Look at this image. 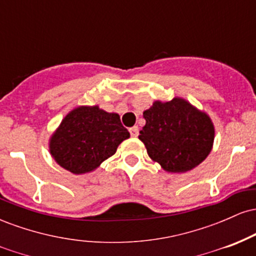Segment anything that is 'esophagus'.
Returning a JSON list of instances; mask_svg holds the SVG:
<instances>
[{
  "instance_id": "34e87169",
  "label": "esophagus",
  "mask_w": 256,
  "mask_h": 256,
  "mask_svg": "<svg viewBox=\"0 0 256 256\" xmlns=\"http://www.w3.org/2000/svg\"><path fill=\"white\" fill-rule=\"evenodd\" d=\"M128 131H130V134L132 137H137L138 136V132H140V130H138L137 126H134V128H128Z\"/></svg>"
}]
</instances>
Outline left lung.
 Listing matches in <instances>:
<instances>
[{"mask_svg": "<svg viewBox=\"0 0 256 256\" xmlns=\"http://www.w3.org/2000/svg\"><path fill=\"white\" fill-rule=\"evenodd\" d=\"M143 118L146 125L138 138L144 143L152 160L160 164L165 171H190L212 150V120L183 98L155 101L143 112Z\"/></svg>", "mask_w": 256, "mask_h": 256, "instance_id": "obj_1", "label": "left lung"}]
</instances>
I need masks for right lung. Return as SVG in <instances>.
<instances>
[{"label": "right lung", "mask_w": 256, "mask_h": 256, "mask_svg": "<svg viewBox=\"0 0 256 256\" xmlns=\"http://www.w3.org/2000/svg\"><path fill=\"white\" fill-rule=\"evenodd\" d=\"M128 137L118 114L98 106H82L64 116L50 138L49 149L62 168L82 174L98 168Z\"/></svg>", "instance_id": "right-lung-1"}]
</instances>
